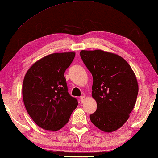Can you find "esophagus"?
Returning a JSON list of instances; mask_svg holds the SVG:
<instances>
[{
	"mask_svg": "<svg viewBox=\"0 0 158 158\" xmlns=\"http://www.w3.org/2000/svg\"><path fill=\"white\" fill-rule=\"evenodd\" d=\"M80 101H81V103H84V102L85 101V96H81V98H80Z\"/></svg>",
	"mask_w": 158,
	"mask_h": 158,
	"instance_id": "1",
	"label": "esophagus"
}]
</instances>
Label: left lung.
Listing matches in <instances>:
<instances>
[{
  "mask_svg": "<svg viewBox=\"0 0 158 158\" xmlns=\"http://www.w3.org/2000/svg\"><path fill=\"white\" fill-rule=\"evenodd\" d=\"M83 62L92 74V96L97 110L90 119L102 131L111 132L127 121L135 105L138 84L135 74L123 58L102 50L80 52Z\"/></svg>",
  "mask_w": 158,
  "mask_h": 158,
  "instance_id": "1",
  "label": "left lung"
}]
</instances>
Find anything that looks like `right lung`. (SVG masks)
Returning <instances> with one entry per match:
<instances>
[{
  "instance_id": "obj_1",
  "label": "right lung",
  "mask_w": 158,
  "mask_h": 158,
  "mask_svg": "<svg viewBox=\"0 0 158 158\" xmlns=\"http://www.w3.org/2000/svg\"><path fill=\"white\" fill-rule=\"evenodd\" d=\"M74 56V52L48 55L35 63L25 75L22 95L26 111L46 130L61 129L78 105L77 98L69 94L64 77Z\"/></svg>"
}]
</instances>
